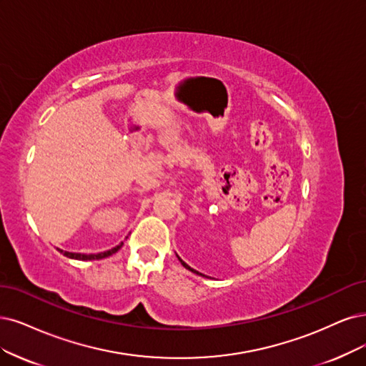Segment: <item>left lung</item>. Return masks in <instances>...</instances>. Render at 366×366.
<instances>
[{
    "label": "left lung",
    "instance_id": "obj_1",
    "mask_svg": "<svg viewBox=\"0 0 366 366\" xmlns=\"http://www.w3.org/2000/svg\"><path fill=\"white\" fill-rule=\"evenodd\" d=\"M178 259H179V261H181V264H182V265H184V267H185V268H187V269H190V272H193V273H196V274H200V276H204V274H202V273H199V272H196V269H193V268H192V267H190V265H187V264H185V262H184V261H182V259H181V258H179V256H178Z\"/></svg>",
    "mask_w": 366,
    "mask_h": 366
}]
</instances>
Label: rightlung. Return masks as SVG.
Segmentation results:
<instances>
[{"instance_id":"add662e5","label":"right lung","mask_w":366,"mask_h":366,"mask_svg":"<svg viewBox=\"0 0 366 366\" xmlns=\"http://www.w3.org/2000/svg\"><path fill=\"white\" fill-rule=\"evenodd\" d=\"M122 246H124V242H120L116 247L107 250V252H101V253H90V254H84V253H72V252H63L59 249L60 253H63L67 258H72V259H79V261H93V259H104L107 256H112L113 253H116Z\"/></svg>"}]
</instances>
